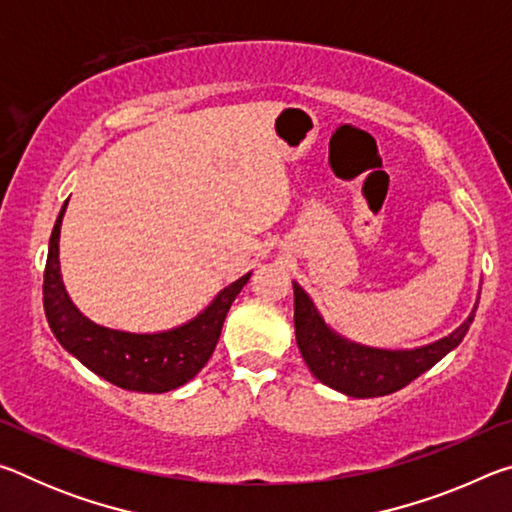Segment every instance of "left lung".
<instances>
[{"instance_id": "left-lung-1", "label": "left lung", "mask_w": 512, "mask_h": 512, "mask_svg": "<svg viewBox=\"0 0 512 512\" xmlns=\"http://www.w3.org/2000/svg\"><path fill=\"white\" fill-rule=\"evenodd\" d=\"M293 323L302 359L318 381L350 397H381L409 386L422 372L436 366L449 350H454L470 329L474 314L445 339L418 350H375L336 336L314 302L298 282H293Z\"/></svg>"}]
</instances>
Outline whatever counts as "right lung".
I'll use <instances>...</instances> for the list:
<instances>
[{
	"label": "right lung",
	"mask_w": 512,
	"mask_h": 512,
	"mask_svg": "<svg viewBox=\"0 0 512 512\" xmlns=\"http://www.w3.org/2000/svg\"><path fill=\"white\" fill-rule=\"evenodd\" d=\"M65 207L60 210L49 239V255L42 284V302L51 332L63 348L85 368L110 384L137 393H167L198 375L219 343L230 305L248 282L239 277L223 289L201 316L162 334H128L94 325L67 298L58 266V239Z\"/></svg>",
	"instance_id": "obj_1"
}]
</instances>
